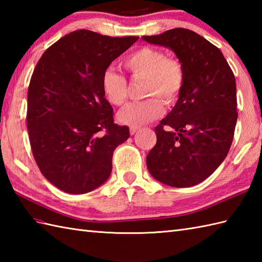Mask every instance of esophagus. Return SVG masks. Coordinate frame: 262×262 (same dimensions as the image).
<instances>
[{"label": "esophagus", "mask_w": 262, "mask_h": 262, "mask_svg": "<svg viewBox=\"0 0 262 262\" xmlns=\"http://www.w3.org/2000/svg\"><path fill=\"white\" fill-rule=\"evenodd\" d=\"M138 129H140V128H138V127H133V126H132V127L129 128V133H130V135H134V134H136Z\"/></svg>", "instance_id": "1"}]
</instances>
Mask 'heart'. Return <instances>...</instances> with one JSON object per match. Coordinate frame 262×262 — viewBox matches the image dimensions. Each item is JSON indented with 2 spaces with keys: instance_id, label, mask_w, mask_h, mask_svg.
Instances as JSON below:
<instances>
[{
  "instance_id": "heart-1",
  "label": "heart",
  "mask_w": 262,
  "mask_h": 262,
  "mask_svg": "<svg viewBox=\"0 0 262 262\" xmlns=\"http://www.w3.org/2000/svg\"><path fill=\"white\" fill-rule=\"evenodd\" d=\"M125 69L133 79H145L144 96L151 97L127 104L118 114L121 124L140 127L160 118L164 114L161 100L166 104L174 103L185 84L186 73L182 63L176 57L166 56L159 48L144 46L125 57ZM101 88L105 99L114 105H122L127 99L126 77L114 69L104 70Z\"/></svg>"
}]
</instances>
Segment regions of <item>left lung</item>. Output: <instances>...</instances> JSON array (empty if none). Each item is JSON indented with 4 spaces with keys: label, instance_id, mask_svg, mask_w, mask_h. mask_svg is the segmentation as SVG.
<instances>
[{
    "label": "left lung",
    "instance_id": "obj_1",
    "mask_svg": "<svg viewBox=\"0 0 262 262\" xmlns=\"http://www.w3.org/2000/svg\"><path fill=\"white\" fill-rule=\"evenodd\" d=\"M143 39L171 48L186 73L174 108L155 127L147 169L168 186H194L219 168L232 145L237 119L234 74L220 49L192 30L174 28Z\"/></svg>",
    "mask_w": 262,
    "mask_h": 262
}]
</instances>
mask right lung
Returning <instances> with one entry per match:
<instances>
[{
    "instance_id": "1",
    "label": "right lung",
    "mask_w": 262,
    "mask_h": 262,
    "mask_svg": "<svg viewBox=\"0 0 262 262\" xmlns=\"http://www.w3.org/2000/svg\"><path fill=\"white\" fill-rule=\"evenodd\" d=\"M137 39L81 29L38 60L28 89V134L39 170L60 190L85 193L109 178L115 148L129 128L114 122L101 76Z\"/></svg>"
}]
</instances>
